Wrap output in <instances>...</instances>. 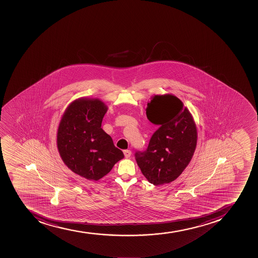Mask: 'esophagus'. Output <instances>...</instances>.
<instances>
[{"label": "esophagus", "mask_w": 258, "mask_h": 258, "mask_svg": "<svg viewBox=\"0 0 258 258\" xmlns=\"http://www.w3.org/2000/svg\"><path fill=\"white\" fill-rule=\"evenodd\" d=\"M123 155H124L125 158L128 159V158L130 157V155H131V151L128 150H123Z\"/></svg>", "instance_id": "1"}]
</instances>
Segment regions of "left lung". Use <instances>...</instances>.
<instances>
[{
  "mask_svg": "<svg viewBox=\"0 0 258 258\" xmlns=\"http://www.w3.org/2000/svg\"><path fill=\"white\" fill-rule=\"evenodd\" d=\"M146 115L160 128L152 135L146 151L136 153L135 159L150 183L169 184L182 174L193 157L197 124L189 109L173 94L153 96Z\"/></svg>",
  "mask_w": 258,
  "mask_h": 258,
  "instance_id": "1",
  "label": "left lung"
}]
</instances>
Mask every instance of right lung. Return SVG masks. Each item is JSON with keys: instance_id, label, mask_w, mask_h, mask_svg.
<instances>
[{"instance_id": "1", "label": "right lung", "mask_w": 258, "mask_h": 258, "mask_svg": "<svg viewBox=\"0 0 258 258\" xmlns=\"http://www.w3.org/2000/svg\"><path fill=\"white\" fill-rule=\"evenodd\" d=\"M108 107L98 98H79L66 108L59 123L56 145L64 164L75 174L98 180L124 156L101 128Z\"/></svg>"}]
</instances>
